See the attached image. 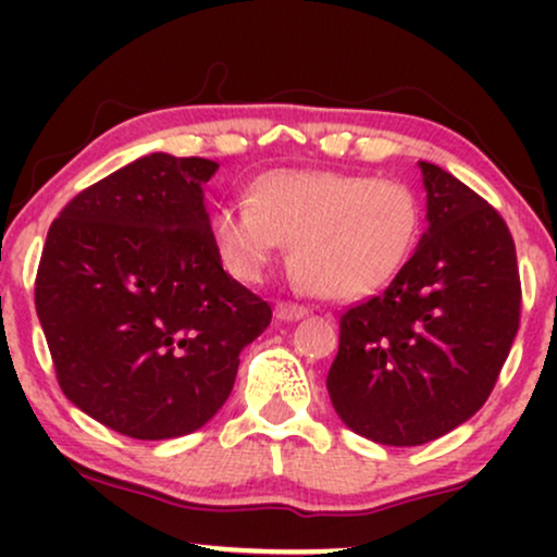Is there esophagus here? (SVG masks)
<instances>
[{"instance_id": "esophagus-1", "label": "esophagus", "mask_w": 557, "mask_h": 557, "mask_svg": "<svg viewBox=\"0 0 557 557\" xmlns=\"http://www.w3.org/2000/svg\"><path fill=\"white\" fill-rule=\"evenodd\" d=\"M306 314H309V311H306L304 306H298V304H277V306H274V317H277L280 322H296V319L306 317Z\"/></svg>"}]
</instances>
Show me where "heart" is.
I'll list each match as a JSON object with an SVG mask.
<instances>
[{
	"label": "heart",
	"mask_w": 557,
	"mask_h": 557,
	"mask_svg": "<svg viewBox=\"0 0 557 557\" xmlns=\"http://www.w3.org/2000/svg\"><path fill=\"white\" fill-rule=\"evenodd\" d=\"M421 209L408 185L332 170H274L246 203H222L212 238L222 264L257 283L290 246V270L327 300H359L403 270L419 240Z\"/></svg>",
	"instance_id": "heart-1"
}]
</instances>
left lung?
I'll list each match as a JSON object with an SVG mask.
<instances>
[{
	"label": "left lung",
	"instance_id": "8db88e82",
	"mask_svg": "<svg viewBox=\"0 0 557 557\" xmlns=\"http://www.w3.org/2000/svg\"><path fill=\"white\" fill-rule=\"evenodd\" d=\"M426 233L385 293L341 317L327 393L348 430L424 445L490 398L521 317L516 246L503 216L450 172L419 162Z\"/></svg>",
	"mask_w": 557,
	"mask_h": 557
}]
</instances>
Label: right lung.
Masks as SVG:
<instances>
[{
  "label": "right lung",
  "mask_w": 557,
  "mask_h": 557,
  "mask_svg": "<svg viewBox=\"0 0 557 557\" xmlns=\"http://www.w3.org/2000/svg\"><path fill=\"white\" fill-rule=\"evenodd\" d=\"M220 164L149 154L81 190L49 227L36 314L57 382L133 440L201 430L272 309L222 270L203 185Z\"/></svg>",
  "instance_id": "obj_1"
}]
</instances>
